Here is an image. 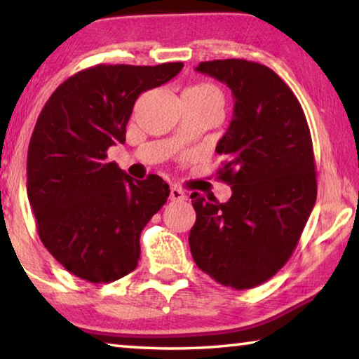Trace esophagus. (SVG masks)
<instances>
[{"mask_svg":"<svg viewBox=\"0 0 359 359\" xmlns=\"http://www.w3.org/2000/svg\"><path fill=\"white\" fill-rule=\"evenodd\" d=\"M169 199H171V201H184V199H187V194L182 191L180 188L172 187L171 190H169Z\"/></svg>","mask_w":359,"mask_h":359,"instance_id":"obj_1","label":"esophagus"}]
</instances>
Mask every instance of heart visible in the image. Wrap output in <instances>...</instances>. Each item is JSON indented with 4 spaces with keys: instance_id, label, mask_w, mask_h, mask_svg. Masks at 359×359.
Wrapping results in <instances>:
<instances>
[{
    "instance_id": "obj_1",
    "label": "heart",
    "mask_w": 359,
    "mask_h": 359,
    "mask_svg": "<svg viewBox=\"0 0 359 359\" xmlns=\"http://www.w3.org/2000/svg\"><path fill=\"white\" fill-rule=\"evenodd\" d=\"M184 93L191 95L194 98L199 100H209V101H217L223 106V95L220 90H218L215 85L212 83H196L188 87Z\"/></svg>"
}]
</instances>
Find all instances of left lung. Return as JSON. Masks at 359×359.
<instances>
[{
	"label": "left lung",
	"instance_id": "8db88e82",
	"mask_svg": "<svg viewBox=\"0 0 359 359\" xmlns=\"http://www.w3.org/2000/svg\"><path fill=\"white\" fill-rule=\"evenodd\" d=\"M198 72L228 85L234 112L215 151L231 198L191 193L196 222L188 236L196 266L218 283L248 290L287 263L317 201L309 125L299 101L264 65L229 58Z\"/></svg>",
	"mask_w": 359,
	"mask_h": 359
}]
</instances>
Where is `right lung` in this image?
<instances>
[{
    "instance_id": "obj_1",
    "label": "right lung",
    "mask_w": 359,
    "mask_h": 359,
    "mask_svg": "<svg viewBox=\"0 0 359 359\" xmlns=\"http://www.w3.org/2000/svg\"><path fill=\"white\" fill-rule=\"evenodd\" d=\"M182 68L96 65L66 79L42 107L28 145L27 193L42 244L79 278L109 283L136 269L139 238L169 185L155 174L130 177L107 149L125 144L139 95Z\"/></svg>"
}]
</instances>
